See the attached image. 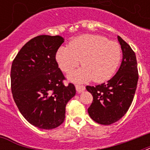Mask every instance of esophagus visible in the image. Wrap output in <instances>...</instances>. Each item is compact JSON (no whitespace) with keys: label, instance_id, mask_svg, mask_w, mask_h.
Segmentation results:
<instances>
[{"label":"esophagus","instance_id":"esophagus-1","mask_svg":"<svg viewBox=\"0 0 150 150\" xmlns=\"http://www.w3.org/2000/svg\"><path fill=\"white\" fill-rule=\"evenodd\" d=\"M75 89H76L78 93H82L85 90V86H82V85H75Z\"/></svg>","mask_w":150,"mask_h":150}]
</instances>
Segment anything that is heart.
Returning a JSON list of instances; mask_svg holds the SVG:
<instances>
[{"label": "heart", "instance_id": "1", "mask_svg": "<svg viewBox=\"0 0 150 150\" xmlns=\"http://www.w3.org/2000/svg\"><path fill=\"white\" fill-rule=\"evenodd\" d=\"M121 46L117 42L100 35L85 34L73 39L68 47L59 48L56 60L65 73L75 69L81 61L83 68L70 76L74 82L93 79L94 82L100 83L114 75L121 62Z\"/></svg>", "mask_w": 150, "mask_h": 150}]
</instances>
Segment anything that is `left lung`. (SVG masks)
Masks as SVG:
<instances>
[{
	"label": "left lung",
	"instance_id": "obj_1",
	"mask_svg": "<svg viewBox=\"0 0 150 150\" xmlns=\"http://www.w3.org/2000/svg\"><path fill=\"white\" fill-rule=\"evenodd\" d=\"M123 53L120 68L107 83L90 86L86 89L93 100L88 108L89 116L100 125H109L119 121L129 109L137 88L139 73L135 52L117 36Z\"/></svg>",
	"mask_w": 150,
	"mask_h": 150
}]
</instances>
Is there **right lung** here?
<instances>
[{
    "label": "right lung",
    "instance_id": "add662e5",
    "mask_svg": "<svg viewBox=\"0 0 150 150\" xmlns=\"http://www.w3.org/2000/svg\"><path fill=\"white\" fill-rule=\"evenodd\" d=\"M64 43L60 36L41 35L27 42L11 64V89L22 116L33 125L53 129L65 117L67 103L75 95L72 83L66 86L56 54Z\"/></svg>",
    "mask_w": 150,
    "mask_h": 150
}]
</instances>
